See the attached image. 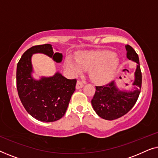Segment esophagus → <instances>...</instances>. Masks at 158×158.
I'll list each match as a JSON object with an SVG mask.
<instances>
[{
  "label": "esophagus",
  "instance_id": "1",
  "mask_svg": "<svg viewBox=\"0 0 158 158\" xmlns=\"http://www.w3.org/2000/svg\"><path fill=\"white\" fill-rule=\"evenodd\" d=\"M83 82L80 81H77V83H76V89H80V88H83Z\"/></svg>",
  "mask_w": 158,
  "mask_h": 158
}]
</instances>
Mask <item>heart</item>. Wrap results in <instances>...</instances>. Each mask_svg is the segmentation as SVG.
I'll return each mask as SVG.
<instances>
[{
  "mask_svg": "<svg viewBox=\"0 0 158 158\" xmlns=\"http://www.w3.org/2000/svg\"><path fill=\"white\" fill-rule=\"evenodd\" d=\"M76 62L67 60V66L75 74H78L81 68L90 70L91 78L97 83H105L111 80L118 68L120 60L109 51L83 52L76 57Z\"/></svg>",
  "mask_w": 158,
  "mask_h": 158,
  "instance_id": "heart-1",
  "label": "heart"
}]
</instances>
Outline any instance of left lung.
I'll return each instance as SVG.
<instances>
[{"label":"left lung","mask_w":158,"mask_h":158,"mask_svg":"<svg viewBox=\"0 0 158 158\" xmlns=\"http://www.w3.org/2000/svg\"><path fill=\"white\" fill-rule=\"evenodd\" d=\"M127 57L137 63L133 89L121 90L112 81L105 85L96 86V92L91 100L94 111L103 119L114 120L122 117L132 109L139 96L142 87V73L139 57L132 47L126 45Z\"/></svg>","instance_id":"1"}]
</instances>
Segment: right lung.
Instances as JSON below:
<instances>
[{
	"mask_svg": "<svg viewBox=\"0 0 158 158\" xmlns=\"http://www.w3.org/2000/svg\"><path fill=\"white\" fill-rule=\"evenodd\" d=\"M36 53L44 54L56 62L62 60V54L54 52L49 44L36 45L27 49L17 64L19 96L32 117L41 122H55L65 114L77 81L76 79H67L59 72L52 77L34 79L32 76L31 57Z\"/></svg>",
	"mask_w": 158,
	"mask_h": 158,
	"instance_id": "add662e5",
	"label": "right lung"
}]
</instances>
